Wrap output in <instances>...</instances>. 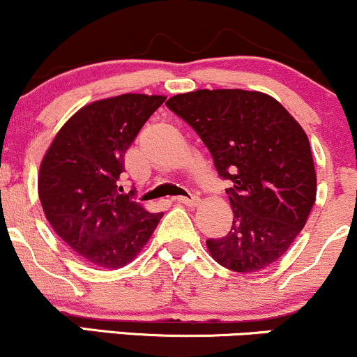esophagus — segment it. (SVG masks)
<instances>
[{
    "label": "esophagus",
    "instance_id": "34e87169",
    "mask_svg": "<svg viewBox=\"0 0 357 357\" xmlns=\"http://www.w3.org/2000/svg\"><path fill=\"white\" fill-rule=\"evenodd\" d=\"M174 202L186 204V206H196V204H199V198L198 196H190V198H186V196H176Z\"/></svg>",
    "mask_w": 357,
    "mask_h": 357
}]
</instances>
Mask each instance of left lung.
<instances>
[{"instance_id":"8db88e82","label":"left lung","mask_w":357,"mask_h":357,"mask_svg":"<svg viewBox=\"0 0 357 357\" xmlns=\"http://www.w3.org/2000/svg\"><path fill=\"white\" fill-rule=\"evenodd\" d=\"M196 130L233 210L231 230L206 240L210 255L233 272L252 273L277 261L315 203L317 176L309 137L280 102L257 90L178 93L166 102Z\"/></svg>"}]
</instances>
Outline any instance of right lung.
Here are the masks:
<instances>
[{
	"instance_id": "obj_1",
	"label": "right lung",
	"mask_w": 357,
	"mask_h": 357,
	"mask_svg": "<svg viewBox=\"0 0 357 357\" xmlns=\"http://www.w3.org/2000/svg\"><path fill=\"white\" fill-rule=\"evenodd\" d=\"M166 100L122 93L90 102L61 126L45 153L38 196L48 223L93 267H126L146 247L165 213H149L121 195L124 154Z\"/></svg>"
}]
</instances>
